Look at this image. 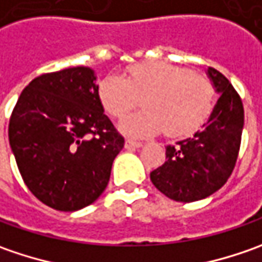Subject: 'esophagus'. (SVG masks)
<instances>
[{"mask_svg":"<svg viewBox=\"0 0 262 262\" xmlns=\"http://www.w3.org/2000/svg\"><path fill=\"white\" fill-rule=\"evenodd\" d=\"M143 144L141 143H138V141H133V140H126L125 141V148L126 150H134V148H138V147H141Z\"/></svg>","mask_w":262,"mask_h":262,"instance_id":"1","label":"esophagus"}]
</instances>
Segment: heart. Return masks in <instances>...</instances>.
Returning <instances> with one entry per match:
<instances>
[{"mask_svg": "<svg viewBox=\"0 0 262 262\" xmlns=\"http://www.w3.org/2000/svg\"><path fill=\"white\" fill-rule=\"evenodd\" d=\"M143 97L144 112L121 121L122 133L148 137L165 129L179 137L204 124L213 107L214 87L207 77L166 62H144L128 68L125 77L109 74L99 83V99L114 118L131 112Z\"/></svg>", "mask_w": 262, "mask_h": 262, "instance_id": "obj_1", "label": "heart"}]
</instances>
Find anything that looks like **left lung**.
Here are the masks:
<instances>
[{
  "instance_id": "left-lung-1",
  "label": "left lung",
  "mask_w": 262,
  "mask_h": 262,
  "mask_svg": "<svg viewBox=\"0 0 262 262\" xmlns=\"http://www.w3.org/2000/svg\"><path fill=\"white\" fill-rule=\"evenodd\" d=\"M207 76L220 96L203 129L167 146L166 162L150 173L162 194L181 203L207 198L225 185L241 147L242 100L220 71L208 68Z\"/></svg>"
}]
</instances>
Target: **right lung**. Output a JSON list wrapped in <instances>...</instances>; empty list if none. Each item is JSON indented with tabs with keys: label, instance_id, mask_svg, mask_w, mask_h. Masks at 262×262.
I'll return each instance as SVG.
<instances>
[{
	"label": "right lung",
	"instance_id": "add662e5",
	"mask_svg": "<svg viewBox=\"0 0 262 262\" xmlns=\"http://www.w3.org/2000/svg\"><path fill=\"white\" fill-rule=\"evenodd\" d=\"M8 140L30 192L59 211L95 203L124 147V137L103 112L89 67L32 80L13 109Z\"/></svg>",
	"mask_w": 262,
	"mask_h": 262
}]
</instances>
